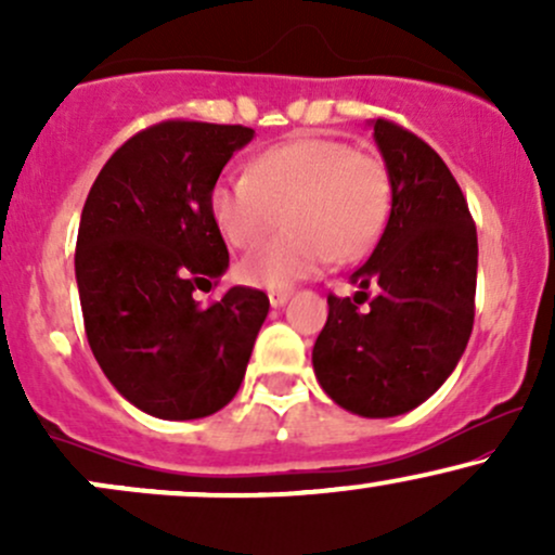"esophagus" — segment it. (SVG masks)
I'll return each mask as SVG.
<instances>
[{
  "mask_svg": "<svg viewBox=\"0 0 555 555\" xmlns=\"http://www.w3.org/2000/svg\"><path fill=\"white\" fill-rule=\"evenodd\" d=\"M269 299L273 308H282L286 305V299H289V289H276V292H269Z\"/></svg>",
  "mask_w": 555,
  "mask_h": 555,
  "instance_id": "esophagus-1",
  "label": "esophagus"
}]
</instances>
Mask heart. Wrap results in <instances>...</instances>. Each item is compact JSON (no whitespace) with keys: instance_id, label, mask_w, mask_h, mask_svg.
I'll return each instance as SVG.
<instances>
[{"instance_id":"heart-1","label":"heart","mask_w":555,"mask_h":555,"mask_svg":"<svg viewBox=\"0 0 555 555\" xmlns=\"http://www.w3.org/2000/svg\"><path fill=\"white\" fill-rule=\"evenodd\" d=\"M391 180L373 154L334 138H292L260 151L247 177L214 188L211 211L234 247H253L282 224L289 232L247 253L240 273L263 289H289L336 260H354L384 229Z\"/></svg>"}]
</instances>
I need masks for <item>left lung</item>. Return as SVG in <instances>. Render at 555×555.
Returning a JSON list of instances; mask_svg holds the SVG:
<instances>
[{
	"mask_svg": "<svg viewBox=\"0 0 555 555\" xmlns=\"http://www.w3.org/2000/svg\"><path fill=\"white\" fill-rule=\"evenodd\" d=\"M371 127L391 180V214L373 256L349 276L354 297L328 295L313 371L347 412L397 417L430 399L467 349L477 232L460 184L428 143L388 119Z\"/></svg>",
	"mask_w": 555,
	"mask_h": 555,
	"instance_id": "obj_1",
	"label": "left lung"
}]
</instances>
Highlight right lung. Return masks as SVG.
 I'll return each instance as SVG.
<instances>
[{
    "mask_svg": "<svg viewBox=\"0 0 555 555\" xmlns=\"http://www.w3.org/2000/svg\"><path fill=\"white\" fill-rule=\"evenodd\" d=\"M256 130L169 122L132 135L86 197L75 247L82 323L109 384L145 415L197 420L234 399L269 297L232 286L203 308L229 269L211 211L227 162Z\"/></svg>",
    "mask_w": 555,
    "mask_h": 555,
    "instance_id": "add662e5",
    "label": "right lung"
}]
</instances>
